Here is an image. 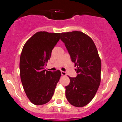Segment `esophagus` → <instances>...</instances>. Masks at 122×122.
Returning <instances> with one entry per match:
<instances>
[{"instance_id":"1","label":"esophagus","mask_w":122,"mask_h":122,"mask_svg":"<svg viewBox=\"0 0 122 122\" xmlns=\"http://www.w3.org/2000/svg\"><path fill=\"white\" fill-rule=\"evenodd\" d=\"M61 74H62V76H65L66 74V72L65 71H61Z\"/></svg>"}]
</instances>
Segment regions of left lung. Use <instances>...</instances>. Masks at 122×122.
Segmentation results:
<instances>
[{
	"instance_id": "8db88e82",
	"label": "left lung",
	"mask_w": 122,
	"mask_h": 122,
	"mask_svg": "<svg viewBox=\"0 0 122 122\" xmlns=\"http://www.w3.org/2000/svg\"><path fill=\"white\" fill-rule=\"evenodd\" d=\"M71 59L77 66V76L70 77L65 87L68 102L76 107H83L92 100L101 81V63L93 41L82 32L60 33Z\"/></svg>"
}]
</instances>
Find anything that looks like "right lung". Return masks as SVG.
Segmentation results:
<instances>
[{
	"label": "right lung",
	"mask_w": 122,
	"mask_h": 122,
	"mask_svg": "<svg viewBox=\"0 0 122 122\" xmlns=\"http://www.w3.org/2000/svg\"><path fill=\"white\" fill-rule=\"evenodd\" d=\"M60 33L38 32L25 43L20 57L19 70L24 90L35 105L49 102L61 76L59 70H45L52 51L60 40Z\"/></svg>",
	"instance_id": "right-lung-1"
}]
</instances>
